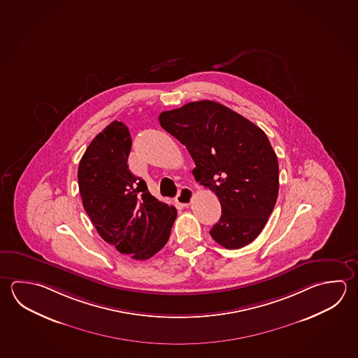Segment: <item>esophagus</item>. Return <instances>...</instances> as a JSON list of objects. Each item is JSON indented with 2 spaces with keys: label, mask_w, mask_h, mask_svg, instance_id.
Listing matches in <instances>:
<instances>
[{
  "label": "esophagus",
  "mask_w": 358,
  "mask_h": 358,
  "mask_svg": "<svg viewBox=\"0 0 358 358\" xmlns=\"http://www.w3.org/2000/svg\"><path fill=\"white\" fill-rule=\"evenodd\" d=\"M193 196H194V193H193L192 189L188 188V187H182V189H179V193L176 195V202L179 203L180 206L187 207L192 203Z\"/></svg>",
  "instance_id": "34e87169"
}]
</instances>
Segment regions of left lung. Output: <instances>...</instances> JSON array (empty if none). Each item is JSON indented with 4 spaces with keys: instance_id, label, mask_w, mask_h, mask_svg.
<instances>
[{
    "instance_id": "1",
    "label": "left lung",
    "mask_w": 358,
    "mask_h": 358,
    "mask_svg": "<svg viewBox=\"0 0 358 358\" xmlns=\"http://www.w3.org/2000/svg\"><path fill=\"white\" fill-rule=\"evenodd\" d=\"M194 160L193 176L218 196L220 221L212 238L228 250L261 234L279 194V164L266 134L215 101H198L159 116Z\"/></svg>"
}]
</instances>
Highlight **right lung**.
I'll use <instances>...</instances> for the list:
<instances>
[{
    "instance_id": "right-lung-1",
    "label": "right lung",
    "mask_w": 358,
    "mask_h": 358,
    "mask_svg": "<svg viewBox=\"0 0 358 358\" xmlns=\"http://www.w3.org/2000/svg\"><path fill=\"white\" fill-rule=\"evenodd\" d=\"M130 131L110 122L92 140L78 166L83 207L99 236L121 254L148 260L169 240L176 209L157 201L129 169Z\"/></svg>"
}]
</instances>
